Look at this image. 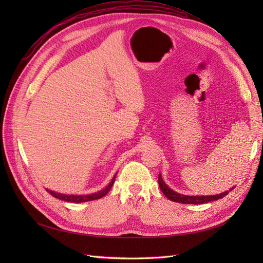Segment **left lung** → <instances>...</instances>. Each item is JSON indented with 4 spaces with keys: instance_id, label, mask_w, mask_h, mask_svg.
Wrapping results in <instances>:
<instances>
[{
    "instance_id": "obj_1",
    "label": "left lung",
    "mask_w": 263,
    "mask_h": 263,
    "mask_svg": "<svg viewBox=\"0 0 263 263\" xmlns=\"http://www.w3.org/2000/svg\"><path fill=\"white\" fill-rule=\"evenodd\" d=\"M158 182H159V186H160V190L162 191V193L169 198L172 202H177V203H182V204H204V203H209L219 200V198L224 197L229 193V191H233L234 187H230L229 191H225V192L219 193V194H215V195H184V194H180L176 191H173L170 189L168 185L165 184V182L162 179L161 174H159L158 177Z\"/></svg>"
}]
</instances>
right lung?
<instances>
[{
  "mask_svg": "<svg viewBox=\"0 0 263 263\" xmlns=\"http://www.w3.org/2000/svg\"><path fill=\"white\" fill-rule=\"evenodd\" d=\"M116 174L113 177V179L110 180V182L108 183V185L103 189L101 191H99V192H95V193H92V194H82V195H77V194H62V193H58V192H54V191H51V190H48L46 189V191H48V192L54 196L55 198H59V200H62V201H66V202H71V203H82V202H89V201H93V200H98V198H101L103 196H105L108 192L110 187L113 186L114 182H115V178H116Z\"/></svg>",
  "mask_w": 263,
  "mask_h": 263,
  "instance_id": "1",
  "label": "right lung"
}]
</instances>
